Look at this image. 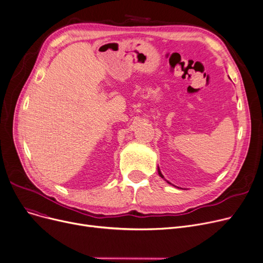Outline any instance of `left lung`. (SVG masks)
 Masks as SVG:
<instances>
[{
	"label": "left lung",
	"mask_w": 263,
	"mask_h": 263,
	"mask_svg": "<svg viewBox=\"0 0 263 263\" xmlns=\"http://www.w3.org/2000/svg\"><path fill=\"white\" fill-rule=\"evenodd\" d=\"M158 172H159V175H160V176H161V177H162V178H163V176H162V174H161V173H160V171H159V170H158ZM167 182H168V181H167ZM168 183H170V182H168Z\"/></svg>",
	"instance_id": "1"
}]
</instances>
